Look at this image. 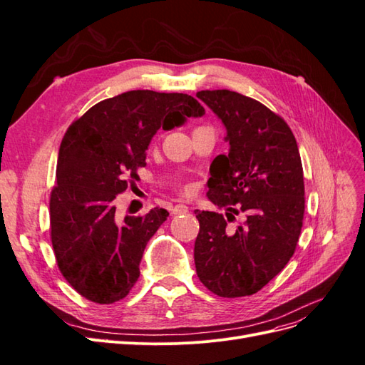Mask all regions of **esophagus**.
<instances>
[{
    "label": "esophagus",
    "instance_id": "obj_1",
    "mask_svg": "<svg viewBox=\"0 0 365 365\" xmlns=\"http://www.w3.org/2000/svg\"><path fill=\"white\" fill-rule=\"evenodd\" d=\"M187 212H189V207L184 205V204H176L172 208V215H185Z\"/></svg>",
    "mask_w": 365,
    "mask_h": 365
}]
</instances>
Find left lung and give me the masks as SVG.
<instances>
[{
    "mask_svg": "<svg viewBox=\"0 0 365 365\" xmlns=\"http://www.w3.org/2000/svg\"><path fill=\"white\" fill-rule=\"evenodd\" d=\"M196 97L227 129L228 155L210 165L207 197L225 216L200 212L196 274L219 297L252 295L289 262L303 227L304 182L295 137L260 102L230 90ZM242 222L230 227L235 214Z\"/></svg>",
    "mask_w": 365,
    "mask_h": 365,
    "instance_id": "8db88e82",
    "label": "left lung"
}]
</instances>
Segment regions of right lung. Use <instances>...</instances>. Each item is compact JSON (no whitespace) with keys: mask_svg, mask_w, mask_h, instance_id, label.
<instances>
[{"mask_svg":"<svg viewBox=\"0 0 365 365\" xmlns=\"http://www.w3.org/2000/svg\"><path fill=\"white\" fill-rule=\"evenodd\" d=\"M189 94L135 90L98 102L65 132L50 197L51 244L73 288L94 303L125 298L140 277L149 239L169 216L115 213L114 200L137 180L152 137L202 117Z\"/></svg>","mask_w":365,"mask_h":365,"instance_id":"right-lung-1","label":"right lung"}]
</instances>
